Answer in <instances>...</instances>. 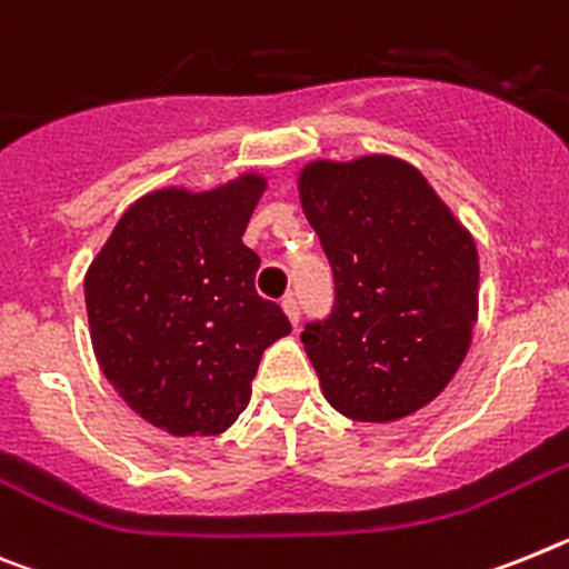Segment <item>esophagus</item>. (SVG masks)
Here are the masks:
<instances>
[{"mask_svg":"<svg viewBox=\"0 0 569 569\" xmlns=\"http://www.w3.org/2000/svg\"><path fill=\"white\" fill-rule=\"evenodd\" d=\"M283 312H286V318H289L291 326L300 323V306H298V300L286 298L283 300Z\"/></svg>","mask_w":569,"mask_h":569,"instance_id":"1","label":"esophagus"}]
</instances>
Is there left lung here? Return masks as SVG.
<instances>
[{
    "label": "left lung",
    "mask_w": 569,
    "mask_h": 569,
    "mask_svg": "<svg viewBox=\"0 0 569 569\" xmlns=\"http://www.w3.org/2000/svg\"><path fill=\"white\" fill-rule=\"evenodd\" d=\"M306 220L335 271V309L306 323L323 398L363 423L443 392L478 320V249L427 177L389 154L306 162Z\"/></svg>",
    "instance_id": "obj_1"
}]
</instances>
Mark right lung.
<instances>
[{
	"label": "right lung",
	"instance_id": "add662e5",
	"mask_svg": "<svg viewBox=\"0 0 569 569\" xmlns=\"http://www.w3.org/2000/svg\"><path fill=\"white\" fill-rule=\"evenodd\" d=\"M263 174L211 191L157 189L128 206L86 271L93 355L142 421L168 435H220L249 407L251 380L291 332L254 289L243 243Z\"/></svg>",
	"mask_w": 569,
	"mask_h": 569
}]
</instances>
